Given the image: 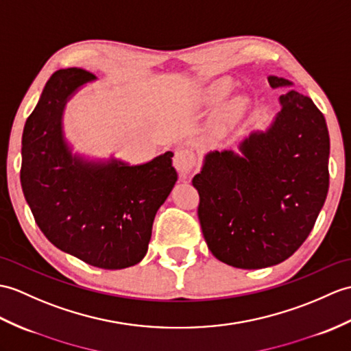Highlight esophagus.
I'll list each match as a JSON object with an SVG mask.
<instances>
[{"label":"esophagus","instance_id":"1","mask_svg":"<svg viewBox=\"0 0 351 351\" xmlns=\"http://www.w3.org/2000/svg\"><path fill=\"white\" fill-rule=\"evenodd\" d=\"M194 165H195V157H194L193 151L179 149L175 152L173 166L182 178H186L191 173V170L194 169Z\"/></svg>","mask_w":351,"mask_h":351}]
</instances>
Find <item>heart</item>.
I'll return each instance as SVG.
<instances>
[{
    "label": "heart",
    "mask_w": 351,
    "mask_h": 351,
    "mask_svg": "<svg viewBox=\"0 0 351 351\" xmlns=\"http://www.w3.org/2000/svg\"><path fill=\"white\" fill-rule=\"evenodd\" d=\"M232 89H233V82L230 79L227 77L218 79L206 86L205 93H203V99H205V103L208 106H215L218 103H221L226 97L230 94ZM238 113H239V104L236 101H232L224 106V109L221 112V119L224 122H229L233 118H236Z\"/></svg>",
    "instance_id": "heart-1"
}]
</instances>
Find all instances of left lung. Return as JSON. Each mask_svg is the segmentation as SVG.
I'll list each match as a JSON object with an SVG mask.
<instances>
[{
  "mask_svg": "<svg viewBox=\"0 0 351 351\" xmlns=\"http://www.w3.org/2000/svg\"><path fill=\"white\" fill-rule=\"evenodd\" d=\"M271 88L293 82L267 76ZM280 112L233 149L209 151L193 185L210 252L226 265L262 269L287 260L311 233L329 190V132L323 113L295 89Z\"/></svg>",
  "mask_w": 351,
  "mask_h": 351,
  "instance_id": "left-lung-1",
  "label": "left lung"
}]
</instances>
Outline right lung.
I'll use <instances>...</instances> for the list:
<instances>
[{"instance_id": "obj_1", "label": "right lung", "mask_w": 351, "mask_h": 351, "mask_svg": "<svg viewBox=\"0 0 351 351\" xmlns=\"http://www.w3.org/2000/svg\"><path fill=\"white\" fill-rule=\"evenodd\" d=\"M97 80L82 69L55 71L22 134L21 184L46 238L101 269H124L146 256L157 210L178 181L167 151L142 165L75 151L65 136L67 103Z\"/></svg>"}]
</instances>
